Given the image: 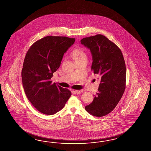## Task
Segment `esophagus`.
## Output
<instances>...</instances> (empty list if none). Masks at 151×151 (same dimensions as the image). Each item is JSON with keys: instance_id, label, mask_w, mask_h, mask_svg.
I'll return each instance as SVG.
<instances>
[{"instance_id": "1", "label": "esophagus", "mask_w": 151, "mask_h": 151, "mask_svg": "<svg viewBox=\"0 0 151 151\" xmlns=\"http://www.w3.org/2000/svg\"><path fill=\"white\" fill-rule=\"evenodd\" d=\"M74 92L76 94H81V93L83 92V90H82V89H81V90H75Z\"/></svg>"}]
</instances>
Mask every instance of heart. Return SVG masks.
<instances>
[{"label": "heart", "mask_w": 151, "mask_h": 151, "mask_svg": "<svg viewBox=\"0 0 151 151\" xmlns=\"http://www.w3.org/2000/svg\"><path fill=\"white\" fill-rule=\"evenodd\" d=\"M71 57L75 62L87 59V55L85 51L80 48H75L71 52Z\"/></svg>", "instance_id": "1"}]
</instances>
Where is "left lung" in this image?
Listing matches in <instances>:
<instances>
[{
	"instance_id": "left-lung-1",
	"label": "left lung",
	"mask_w": 151,
	"mask_h": 151,
	"mask_svg": "<svg viewBox=\"0 0 151 151\" xmlns=\"http://www.w3.org/2000/svg\"><path fill=\"white\" fill-rule=\"evenodd\" d=\"M81 43L90 50L91 70L100 81L93 101L85 106V110L93 116L103 117L113 111L124 92V59L117 46L101 34L83 38Z\"/></svg>"
}]
</instances>
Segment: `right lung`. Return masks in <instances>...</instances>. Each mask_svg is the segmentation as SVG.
I'll list each match as a JSON object with an SVG mask.
<instances>
[{
    "label": "right lung",
    "instance_id": "1",
    "mask_svg": "<svg viewBox=\"0 0 151 151\" xmlns=\"http://www.w3.org/2000/svg\"><path fill=\"white\" fill-rule=\"evenodd\" d=\"M75 39L47 36L35 42L26 54L22 69V85L28 99L41 113L55 114L61 110L71 93L51 81L64 54Z\"/></svg>",
    "mask_w": 151,
    "mask_h": 151
}]
</instances>
